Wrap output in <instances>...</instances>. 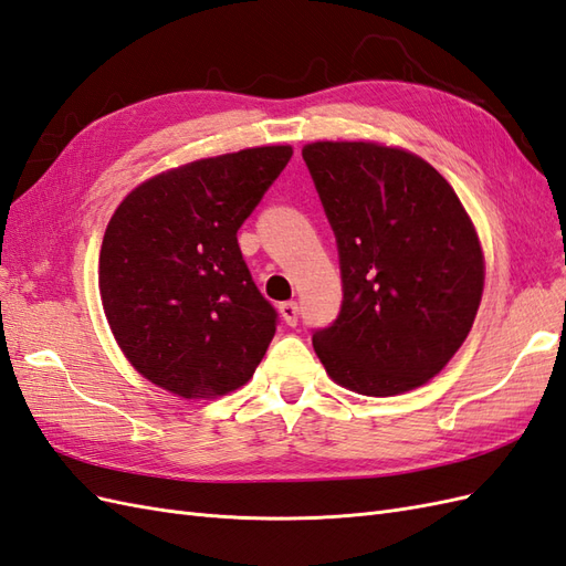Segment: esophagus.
<instances>
[{
  "label": "esophagus",
  "mask_w": 566,
  "mask_h": 566,
  "mask_svg": "<svg viewBox=\"0 0 566 566\" xmlns=\"http://www.w3.org/2000/svg\"><path fill=\"white\" fill-rule=\"evenodd\" d=\"M279 312H281V316H283V321H285L287 326H295L297 324V314H300L297 302H281L279 304Z\"/></svg>",
  "instance_id": "obj_1"
}]
</instances>
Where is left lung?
I'll list each match as a JSON object with an SVG mask.
<instances>
[{"mask_svg":"<svg viewBox=\"0 0 566 566\" xmlns=\"http://www.w3.org/2000/svg\"><path fill=\"white\" fill-rule=\"evenodd\" d=\"M338 240L343 310L314 333L335 384L369 397L446 369L476 318L485 259L460 197L419 155L371 140L302 147Z\"/></svg>","mask_w":566,"mask_h":566,"instance_id":"1","label":"left lung"}]
</instances>
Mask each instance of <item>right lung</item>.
I'll use <instances>...</instances> for the list:
<instances>
[{
  "mask_svg": "<svg viewBox=\"0 0 566 566\" xmlns=\"http://www.w3.org/2000/svg\"><path fill=\"white\" fill-rule=\"evenodd\" d=\"M290 145L248 147L161 171L133 188L106 226L99 297L133 369L182 400L245 386L276 333L238 228L285 164Z\"/></svg>",
  "mask_w": 566,
  "mask_h": 566,
  "instance_id": "right-lung-1",
  "label": "right lung"
}]
</instances>
